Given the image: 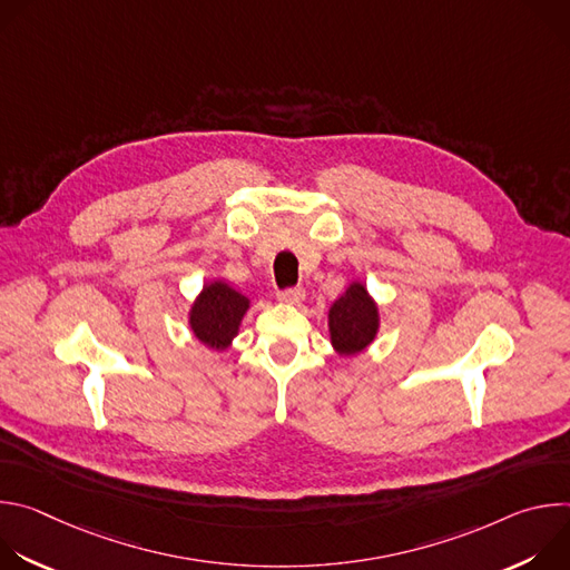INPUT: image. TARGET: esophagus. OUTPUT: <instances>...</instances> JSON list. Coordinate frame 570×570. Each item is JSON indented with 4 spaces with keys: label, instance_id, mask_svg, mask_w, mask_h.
I'll list each match as a JSON object with an SVG mask.
<instances>
[{
    "label": "esophagus",
    "instance_id": "esophagus-1",
    "mask_svg": "<svg viewBox=\"0 0 570 570\" xmlns=\"http://www.w3.org/2000/svg\"><path fill=\"white\" fill-rule=\"evenodd\" d=\"M279 299L284 304H299L304 299V291L302 288H286L279 293Z\"/></svg>",
    "mask_w": 570,
    "mask_h": 570
}]
</instances>
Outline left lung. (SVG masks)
<instances>
[{"label": "left lung", "instance_id": "1", "mask_svg": "<svg viewBox=\"0 0 570 570\" xmlns=\"http://www.w3.org/2000/svg\"><path fill=\"white\" fill-rule=\"evenodd\" d=\"M379 332V306L361 282H352L330 308V336L341 356L361 354Z\"/></svg>", "mask_w": 570, "mask_h": 570}]
</instances>
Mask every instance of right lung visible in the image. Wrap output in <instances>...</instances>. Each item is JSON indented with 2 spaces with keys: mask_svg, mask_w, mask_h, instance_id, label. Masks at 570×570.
I'll return each mask as SVG.
<instances>
[{
  "mask_svg": "<svg viewBox=\"0 0 570 570\" xmlns=\"http://www.w3.org/2000/svg\"><path fill=\"white\" fill-rule=\"evenodd\" d=\"M250 308V299L223 279L203 286L191 304L189 327L194 336L212 350H227L238 334L240 320Z\"/></svg>",
  "mask_w": 570,
  "mask_h": 570,
  "instance_id": "add662e5",
  "label": "right lung"
}]
</instances>
